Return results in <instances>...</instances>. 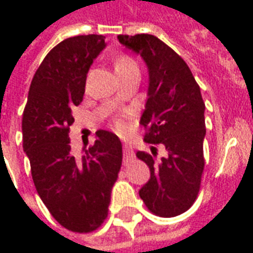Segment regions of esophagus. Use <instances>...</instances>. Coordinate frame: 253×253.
<instances>
[{"label":"esophagus","mask_w":253,"mask_h":253,"mask_svg":"<svg viewBox=\"0 0 253 253\" xmlns=\"http://www.w3.org/2000/svg\"><path fill=\"white\" fill-rule=\"evenodd\" d=\"M123 150H125L123 160H125V164L127 165L130 161L134 160V150H132L131 145H128V143H123Z\"/></svg>","instance_id":"obj_1"}]
</instances>
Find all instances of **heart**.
<instances>
[{"label":"heart","instance_id":"b5f03b06","mask_svg":"<svg viewBox=\"0 0 253 253\" xmlns=\"http://www.w3.org/2000/svg\"><path fill=\"white\" fill-rule=\"evenodd\" d=\"M127 70H138L137 62L128 55H119L115 59V72H127ZM116 125L119 127L123 126V121L122 119H116Z\"/></svg>","mask_w":253,"mask_h":253}]
</instances>
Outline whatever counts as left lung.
<instances>
[{
  "mask_svg": "<svg viewBox=\"0 0 253 253\" xmlns=\"http://www.w3.org/2000/svg\"><path fill=\"white\" fill-rule=\"evenodd\" d=\"M123 46L143 58L149 70L148 100L141 125L145 142L165 146L164 157L137 152L150 169L139 196L159 217H176L198 198L205 168V103L184 59L159 38L149 34L119 35ZM156 150V148H152Z\"/></svg>",
  "mask_w": 253,
  "mask_h": 253,
  "instance_id": "left-lung-1",
  "label": "left lung"
}]
</instances>
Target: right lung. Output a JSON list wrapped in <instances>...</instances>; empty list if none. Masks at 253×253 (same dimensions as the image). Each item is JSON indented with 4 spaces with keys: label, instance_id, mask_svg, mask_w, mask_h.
Here are the masks:
<instances>
[{
    "label": "right lung",
    "instance_id": "1",
    "mask_svg": "<svg viewBox=\"0 0 253 253\" xmlns=\"http://www.w3.org/2000/svg\"><path fill=\"white\" fill-rule=\"evenodd\" d=\"M104 39L73 36L47 54L32 78L21 123L36 191L58 223L76 233L104 222L122 167V143L114 132L97 130L83 157L72 153L69 138L73 108L83 101L86 74Z\"/></svg>",
    "mask_w": 253,
    "mask_h": 253
}]
</instances>
